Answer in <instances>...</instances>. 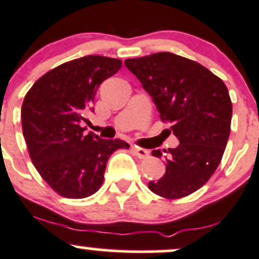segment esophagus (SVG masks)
Here are the masks:
<instances>
[{"instance_id":"34e87169","label":"esophagus","mask_w":259,"mask_h":259,"mask_svg":"<svg viewBox=\"0 0 259 259\" xmlns=\"http://www.w3.org/2000/svg\"><path fill=\"white\" fill-rule=\"evenodd\" d=\"M133 152L137 155L139 159H145V157H148L149 154H150V152H149L148 150H145V149L137 148V146H135V148H133Z\"/></svg>"}]
</instances>
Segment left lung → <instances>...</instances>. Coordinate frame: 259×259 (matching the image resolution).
Returning <instances> with one entry per match:
<instances>
[{
    "instance_id": "1",
    "label": "left lung",
    "mask_w": 259,
    "mask_h": 259,
    "mask_svg": "<svg viewBox=\"0 0 259 259\" xmlns=\"http://www.w3.org/2000/svg\"><path fill=\"white\" fill-rule=\"evenodd\" d=\"M125 65L180 140L178 148L162 150L166 172L149 189L168 200L194 194L213 175L227 145L232 119L227 87L206 67L170 52L126 59ZM162 151L151 154L160 159Z\"/></svg>"
}]
</instances>
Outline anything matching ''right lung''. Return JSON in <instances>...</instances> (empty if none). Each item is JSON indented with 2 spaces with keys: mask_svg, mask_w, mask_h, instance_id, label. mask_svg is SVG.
I'll use <instances>...</instances> for the list:
<instances>
[{
  "mask_svg": "<svg viewBox=\"0 0 259 259\" xmlns=\"http://www.w3.org/2000/svg\"><path fill=\"white\" fill-rule=\"evenodd\" d=\"M120 59L87 56L53 68L27 92L21 109L29 157L53 191L85 198L102 186L108 159L129 144L84 134V115L100 84L121 68Z\"/></svg>",
  "mask_w": 259,
  "mask_h": 259,
  "instance_id": "1",
  "label": "right lung"
}]
</instances>
